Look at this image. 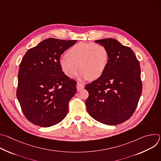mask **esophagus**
<instances>
[{
    "mask_svg": "<svg viewBox=\"0 0 161 161\" xmlns=\"http://www.w3.org/2000/svg\"><path fill=\"white\" fill-rule=\"evenodd\" d=\"M84 88H85L84 85H83V84H81V83H77V85H76V88H77V91H78V92L80 91L81 90L83 89Z\"/></svg>",
    "mask_w": 161,
    "mask_h": 161,
    "instance_id": "esophagus-1",
    "label": "esophagus"
}]
</instances>
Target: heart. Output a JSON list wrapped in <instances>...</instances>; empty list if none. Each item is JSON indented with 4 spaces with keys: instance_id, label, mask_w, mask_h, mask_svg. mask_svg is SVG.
<instances>
[{
    "instance_id": "heart-1",
    "label": "heart",
    "mask_w": 161,
    "mask_h": 161,
    "mask_svg": "<svg viewBox=\"0 0 161 161\" xmlns=\"http://www.w3.org/2000/svg\"><path fill=\"white\" fill-rule=\"evenodd\" d=\"M66 58L59 60L62 71L67 77L75 78L78 71L80 78L95 80L105 71L109 59L108 50L104 46L92 42H78L66 53Z\"/></svg>"
}]
</instances>
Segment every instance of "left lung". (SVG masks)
Masks as SVG:
<instances>
[{
    "instance_id": "obj_1",
    "label": "left lung",
    "mask_w": 161,
    "mask_h": 161,
    "mask_svg": "<svg viewBox=\"0 0 161 161\" xmlns=\"http://www.w3.org/2000/svg\"><path fill=\"white\" fill-rule=\"evenodd\" d=\"M106 48L108 63L103 75L87 84V112L96 120L115 125L129 119L142 92L141 69L134 52L117 40L95 41Z\"/></svg>"
}]
</instances>
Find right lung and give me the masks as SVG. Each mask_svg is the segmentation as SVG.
<instances>
[{
  "mask_svg": "<svg viewBox=\"0 0 161 161\" xmlns=\"http://www.w3.org/2000/svg\"><path fill=\"white\" fill-rule=\"evenodd\" d=\"M76 40L48 38L29 49L19 64L16 96L27 119L48 127L60 122L76 93V81L65 76L60 55Z\"/></svg>",
  "mask_w": 161,
  "mask_h": 161,
  "instance_id": "add662e5",
  "label": "right lung"
}]
</instances>
